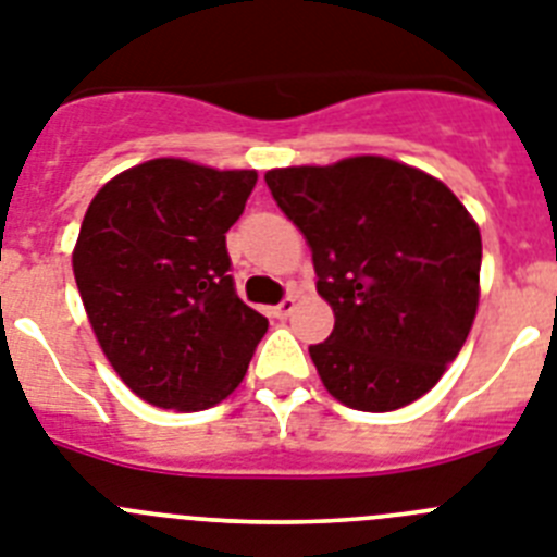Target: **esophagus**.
I'll return each mask as SVG.
<instances>
[{
	"mask_svg": "<svg viewBox=\"0 0 557 557\" xmlns=\"http://www.w3.org/2000/svg\"><path fill=\"white\" fill-rule=\"evenodd\" d=\"M296 301H298L296 296L282 298V301L275 304V307H273V310H270V312H273L275 318H287V315H293V310H296Z\"/></svg>",
	"mask_w": 557,
	"mask_h": 557,
	"instance_id": "34e87169",
	"label": "esophagus"
}]
</instances>
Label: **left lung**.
Returning a JSON list of instances; mask_svg holds the SVG:
<instances>
[{
	"label": "left lung",
	"instance_id": "obj_1",
	"mask_svg": "<svg viewBox=\"0 0 557 557\" xmlns=\"http://www.w3.org/2000/svg\"><path fill=\"white\" fill-rule=\"evenodd\" d=\"M310 242L335 330L310 358L326 392L394 411L436 386L479 304L482 236L448 185L386 157L264 174Z\"/></svg>",
	"mask_w": 557,
	"mask_h": 557
}]
</instances>
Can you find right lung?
Wrapping results in <instances>:
<instances>
[{
	"label": "right lung",
	"mask_w": 557,
	"mask_h": 557,
	"mask_svg": "<svg viewBox=\"0 0 557 557\" xmlns=\"http://www.w3.org/2000/svg\"><path fill=\"white\" fill-rule=\"evenodd\" d=\"M253 185L256 171L160 157L89 202L75 284L107 360L151 406L222 403L268 332V318L236 296L225 247Z\"/></svg>",
	"instance_id": "obj_1"
}]
</instances>
